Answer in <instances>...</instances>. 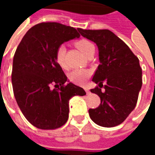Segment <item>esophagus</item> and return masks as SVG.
Instances as JSON below:
<instances>
[{
  "instance_id": "34e87169",
  "label": "esophagus",
  "mask_w": 155,
  "mask_h": 155,
  "mask_svg": "<svg viewBox=\"0 0 155 155\" xmlns=\"http://www.w3.org/2000/svg\"><path fill=\"white\" fill-rule=\"evenodd\" d=\"M84 90L85 91V92H86V94H90V91H89V89H88L87 87H84Z\"/></svg>"
}]
</instances>
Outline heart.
I'll return each instance as SVG.
<instances>
[{
    "label": "heart",
    "instance_id": "b5f03b06",
    "mask_svg": "<svg viewBox=\"0 0 155 155\" xmlns=\"http://www.w3.org/2000/svg\"><path fill=\"white\" fill-rule=\"evenodd\" d=\"M75 46L85 55L88 56L92 51H94V45L91 41L85 39H81L75 42ZM65 47L64 45H61L55 52V61L57 64L62 68L65 67L64 62V54H65ZM90 77V72L85 70H74L69 74L70 81L75 84H84L88 78Z\"/></svg>",
    "mask_w": 155,
    "mask_h": 155
}]
</instances>
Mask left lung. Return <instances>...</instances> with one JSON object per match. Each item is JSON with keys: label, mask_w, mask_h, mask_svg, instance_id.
<instances>
[{"label": "left lung", "mask_w": 155, "mask_h": 155, "mask_svg": "<svg viewBox=\"0 0 155 155\" xmlns=\"http://www.w3.org/2000/svg\"><path fill=\"white\" fill-rule=\"evenodd\" d=\"M78 31L83 37L94 42L99 50L100 64L92 79L98 86L91 91L100 96L101 104L89 110L90 117L100 126L119 125L136 105L142 87L140 61L129 46L109 30L78 28Z\"/></svg>", "instance_id": "obj_1"}]
</instances>
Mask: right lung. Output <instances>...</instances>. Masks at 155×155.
Returning <instances> with one entry per match:
<instances>
[{
	"mask_svg": "<svg viewBox=\"0 0 155 155\" xmlns=\"http://www.w3.org/2000/svg\"><path fill=\"white\" fill-rule=\"evenodd\" d=\"M73 27L56 22L34 25L15 51L12 82L22 114L32 125L54 130L66 123L69 101L86 94L83 88L68 81L55 61V52L64 42L80 38ZM51 84L57 89L52 90Z\"/></svg>",
	"mask_w": 155,
	"mask_h": 155,
	"instance_id": "right-lung-1",
	"label": "right lung"
}]
</instances>
